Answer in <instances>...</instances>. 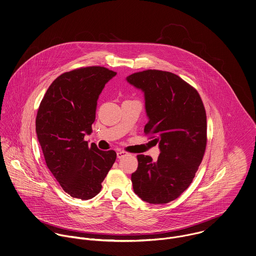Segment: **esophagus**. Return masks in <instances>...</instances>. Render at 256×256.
Masks as SVG:
<instances>
[{
	"instance_id": "34e87169",
	"label": "esophagus",
	"mask_w": 256,
	"mask_h": 256,
	"mask_svg": "<svg viewBox=\"0 0 256 256\" xmlns=\"http://www.w3.org/2000/svg\"><path fill=\"white\" fill-rule=\"evenodd\" d=\"M126 152H116V156H118V158H122L124 156H126Z\"/></svg>"
}]
</instances>
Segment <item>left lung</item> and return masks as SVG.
Listing matches in <instances>:
<instances>
[{
	"label": "left lung",
	"mask_w": 256,
	"mask_h": 256,
	"mask_svg": "<svg viewBox=\"0 0 256 256\" xmlns=\"http://www.w3.org/2000/svg\"><path fill=\"white\" fill-rule=\"evenodd\" d=\"M142 91L148 122L144 132L158 144L156 161L138 155L134 193L150 204H166L192 183L206 144V116L199 93L176 74L146 70L126 77Z\"/></svg>",
	"instance_id": "8db88e82"
}]
</instances>
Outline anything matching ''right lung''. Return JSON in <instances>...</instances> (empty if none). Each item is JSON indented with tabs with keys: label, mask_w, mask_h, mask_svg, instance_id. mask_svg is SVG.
Listing matches in <instances>:
<instances>
[{
	"label": "right lung",
	"mask_w": 256,
	"mask_h": 256,
	"mask_svg": "<svg viewBox=\"0 0 256 256\" xmlns=\"http://www.w3.org/2000/svg\"><path fill=\"white\" fill-rule=\"evenodd\" d=\"M116 75L101 66L65 72L52 82L40 104L36 130L46 165L73 198L98 195L116 161L114 150L102 152L95 144L89 148L84 140L93 132L99 96Z\"/></svg>",
	"instance_id": "1"
}]
</instances>
